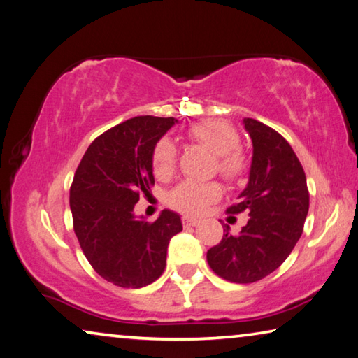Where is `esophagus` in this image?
<instances>
[{"label":"esophagus","instance_id":"esophagus-1","mask_svg":"<svg viewBox=\"0 0 358 358\" xmlns=\"http://www.w3.org/2000/svg\"><path fill=\"white\" fill-rule=\"evenodd\" d=\"M182 223H184V227H198L199 220H196V218H192V217H182Z\"/></svg>","mask_w":358,"mask_h":358}]
</instances>
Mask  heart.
I'll use <instances>...</instances> for the list:
<instances>
[{"instance_id":"obj_1","label":"heart","mask_w":358,"mask_h":358,"mask_svg":"<svg viewBox=\"0 0 358 358\" xmlns=\"http://www.w3.org/2000/svg\"><path fill=\"white\" fill-rule=\"evenodd\" d=\"M187 135L192 141L203 144L212 152H215V169L224 180L237 184L245 178L248 162L242 150L237 148L241 136L233 125L218 121V119H208V121L193 124L187 130ZM176 162H178L176 144L168 138L157 141L152 150V169L155 178H169L176 169ZM222 185L215 180H210V182L187 180L168 193L166 201L173 209L184 212L187 215H201L212 203L222 198Z\"/></svg>"}]
</instances>
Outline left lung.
Here are the masks:
<instances>
[{"label": "left lung", "instance_id": "obj_1", "mask_svg": "<svg viewBox=\"0 0 358 358\" xmlns=\"http://www.w3.org/2000/svg\"><path fill=\"white\" fill-rule=\"evenodd\" d=\"M253 141L247 189L227 214L248 212L239 234L223 227V239L208 252L212 271L231 283H255L283 264L303 233L310 208L305 171L291 144L256 119H243Z\"/></svg>", "mask_w": 358, "mask_h": 358}]
</instances>
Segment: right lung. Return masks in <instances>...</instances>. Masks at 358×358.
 Masks as SVG:
<instances>
[{
    "instance_id": "right-lung-1",
    "label": "right lung",
    "mask_w": 358,
    "mask_h": 358,
    "mask_svg": "<svg viewBox=\"0 0 358 358\" xmlns=\"http://www.w3.org/2000/svg\"><path fill=\"white\" fill-rule=\"evenodd\" d=\"M178 122L136 116L97 136L81 159L71 185L75 236L86 259L119 287H143L166 266L169 239L182 231L180 217L163 210L155 222L134 215L141 193L154 185L152 150Z\"/></svg>"
}]
</instances>
